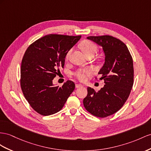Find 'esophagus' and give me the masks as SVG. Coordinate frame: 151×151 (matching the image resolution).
Instances as JSON below:
<instances>
[{"instance_id": "esophagus-1", "label": "esophagus", "mask_w": 151, "mask_h": 151, "mask_svg": "<svg viewBox=\"0 0 151 151\" xmlns=\"http://www.w3.org/2000/svg\"><path fill=\"white\" fill-rule=\"evenodd\" d=\"M75 87H76V88H80V87H83V85H82V84L76 83V84L75 85Z\"/></svg>"}]
</instances>
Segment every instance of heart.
<instances>
[{
	"instance_id": "b5f03b06",
	"label": "heart",
	"mask_w": 151,
	"mask_h": 151,
	"mask_svg": "<svg viewBox=\"0 0 151 151\" xmlns=\"http://www.w3.org/2000/svg\"><path fill=\"white\" fill-rule=\"evenodd\" d=\"M82 49L84 53L86 55L90 53H96L98 51V47L94 42H92L89 41H85L82 45ZM72 50H69L65 55V58L68 59L69 55L71 53ZM92 73V70L91 68H84V69H80L77 70L75 73V76L80 81H85L87 76L91 75Z\"/></svg>"
}]
</instances>
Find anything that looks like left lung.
Segmentation results:
<instances>
[{
    "mask_svg": "<svg viewBox=\"0 0 151 151\" xmlns=\"http://www.w3.org/2000/svg\"><path fill=\"white\" fill-rule=\"evenodd\" d=\"M102 46L105 64L98 74L105 85L99 91L87 88L83 105L96 117L104 118L117 112L128 98L133 85V59L126 45L111 36L87 37Z\"/></svg>",
    "mask_w": 151,
    "mask_h": 151,
    "instance_id": "8db88e82",
    "label": "left lung"
}]
</instances>
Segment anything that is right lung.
I'll return each mask as SVG.
<instances>
[{"mask_svg": "<svg viewBox=\"0 0 151 151\" xmlns=\"http://www.w3.org/2000/svg\"><path fill=\"white\" fill-rule=\"evenodd\" d=\"M81 36L49 34L30 45L22 60L20 86L23 94L36 112L47 116L63 109L75 90V83L68 80L59 87L53 80L64 68L65 55Z\"/></svg>", "mask_w": 151, "mask_h": 151, "instance_id": "1", "label": "right lung"}]
</instances>
